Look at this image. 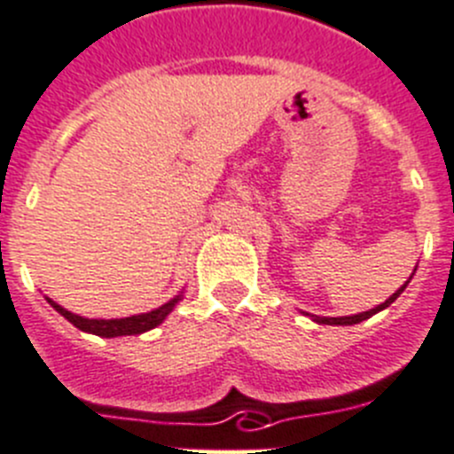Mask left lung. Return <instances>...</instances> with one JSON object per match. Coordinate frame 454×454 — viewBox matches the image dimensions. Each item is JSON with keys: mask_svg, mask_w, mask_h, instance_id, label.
Instances as JSON below:
<instances>
[{"mask_svg": "<svg viewBox=\"0 0 454 454\" xmlns=\"http://www.w3.org/2000/svg\"><path fill=\"white\" fill-rule=\"evenodd\" d=\"M411 278V277H410ZM407 284H410V281H405V286H401V288L396 290V293L392 294V297L387 299V301L385 303H380V306H376V309H372V310H364V313H357V315H351V317H315V322H319V324H335V326H351V324H357V322H363V319H369L372 317V315H376L378 310H382V309H387L389 303L392 301H396V297L398 294L403 293V290L407 288Z\"/></svg>", "mask_w": 454, "mask_h": 454, "instance_id": "1", "label": "left lung"}]
</instances>
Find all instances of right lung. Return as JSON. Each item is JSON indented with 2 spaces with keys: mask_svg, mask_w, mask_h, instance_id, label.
Wrapping results in <instances>:
<instances>
[{
  "mask_svg": "<svg viewBox=\"0 0 454 454\" xmlns=\"http://www.w3.org/2000/svg\"><path fill=\"white\" fill-rule=\"evenodd\" d=\"M180 299L182 294H177L176 299H170L168 303L151 310V313L132 315V317H123V319H85L81 317V315L69 313V310L58 306V303L51 301V299H49V303H51L53 309H56L62 317L69 319V322H72L76 328H81V331L94 333V335H101V338H119V335H139V333H145V331H151V328L160 326V324L166 319V315L176 309V303L180 301Z\"/></svg>",
  "mask_w": 454,
  "mask_h": 454,
  "instance_id": "obj_1",
  "label": "right lung"
}]
</instances>
